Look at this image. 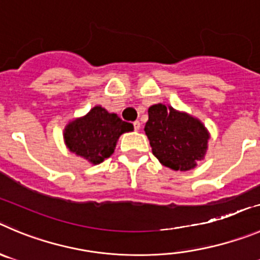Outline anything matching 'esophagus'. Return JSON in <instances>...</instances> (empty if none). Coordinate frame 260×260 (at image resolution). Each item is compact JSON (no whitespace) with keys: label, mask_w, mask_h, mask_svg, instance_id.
Segmentation results:
<instances>
[{"label":"esophagus","mask_w":260,"mask_h":260,"mask_svg":"<svg viewBox=\"0 0 260 260\" xmlns=\"http://www.w3.org/2000/svg\"><path fill=\"white\" fill-rule=\"evenodd\" d=\"M133 127H135L136 131H140V128H141V123L138 122V120H136V122L133 123Z\"/></svg>","instance_id":"1"}]
</instances>
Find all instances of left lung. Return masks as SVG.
I'll return each mask as SVG.
<instances>
[{
  "instance_id": "left-lung-1",
  "label": "left lung",
  "mask_w": 260,
  "mask_h": 260,
  "mask_svg": "<svg viewBox=\"0 0 260 260\" xmlns=\"http://www.w3.org/2000/svg\"><path fill=\"white\" fill-rule=\"evenodd\" d=\"M145 132L155 157L173 171H191L207 155L209 131L186 111L163 104L151 105Z\"/></svg>"
}]
</instances>
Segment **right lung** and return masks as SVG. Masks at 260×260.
<instances>
[{
    "instance_id": "add662e5",
    "label": "right lung",
    "mask_w": 260,
    "mask_h": 260,
    "mask_svg": "<svg viewBox=\"0 0 260 260\" xmlns=\"http://www.w3.org/2000/svg\"><path fill=\"white\" fill-rule=\"evenodd\" d=\"M131 131H133L131 123L123 122L118 114L96 105L86 115L70 120L65 125L62 137L70 152L97 166L113 155L119 137Z\"/></svg>"
}]
</instances>
